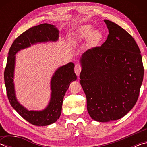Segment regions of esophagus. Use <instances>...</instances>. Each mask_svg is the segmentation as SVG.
I'll return each mask as SVG.
<instances>
[{
	"label": "esophagus",
	"instance_id": "esophagus-1",
	"mask_svg": "<svg viewBox=\"0 0 147 147\" xmlns=\"http://www.w3.org/2000/svg\"><path fill=\"white\" fill-rule=\"evenodd\" d=\"M82 69V67L81 65L79 63H77L75 65V67H74V72L77 76H79L80 74Z\"/></svg>",
	"mask_w": 147,
	"mask_h": 147
}]
</instances>
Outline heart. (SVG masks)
<instances>
[{
    "label": "heart",
    "instance_id": "b5f03b06",
    "mask_svg": "<svg viewBox=\"0 0 147 147\" xmlns=\"http://www.w3.org/2000/svg\"><path fill=\"white\" fill-rule=\"evenodd\" d=\"M102 37L100 32L93 31V28L89 25L82 26L73 34V39L75 41H80L89 38V43L92 44L97 43L100 41Z\"/></svg>",
    "mask_w": 147,
    "mask_h": 147
}]
</instances>
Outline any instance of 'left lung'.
<instances>
[{"label": "left lung", "mask_w": 147, "mask_h": 147, "mask_svg": "<svg viewBox=\"0 0 147 147\" xmlns=\"http://www.w3.org/2000/svg\"><path fill=\"white\" fill-rule=\"evenodd\" d=\"M104 22L108 38L82 54L80 75L89 115L104 123L118 120L132 109L144 75L141 51L132 36L113 22Z\"/></svg>", "instance_id": "8db88e82"}]
</instances>
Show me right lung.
Instances as JSON below:
<instances>
[{
	"label": "right lung",
	"instance_id": "right-lung-1",
	"mask_svg": "<svg viewBox=\"0 0 147 147\" xmlns=\"http://www.w3.org/2000/svg\"><path fill=\"white\" fill-rule=\"evenodd\" d=\"M59 31L53 24L44 23L31 27L15 39L9 49L4 70V82L7 96L11 106L22 117L36 126H47L54 123L61 115L65 94L70 84L76 80L74 64L70 62L58 69L51 80V98L48 106L43 111H28L21 106L16 98L13 85L15 54L21 49L38 42L56 41Z\"/></svg>",
	"mask_w": 147,
	"mask_h": 147
}]
</instances>
